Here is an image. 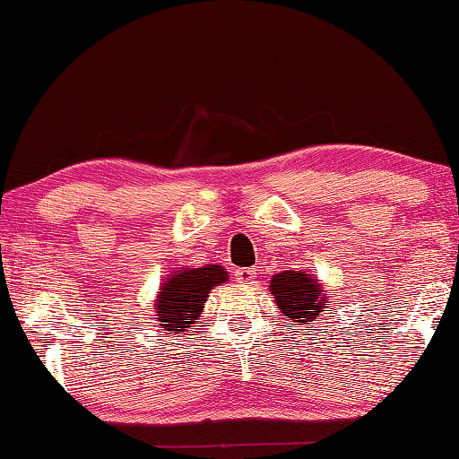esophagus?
I'll return each instance as SVG.
<instances>
[{
  "mask_svg": "<svg viewBox=\"0 0 459 459\" xmlns=\"http://www.w3.org/2000/svg\"><path fill=\"white\" fill-rule=\"evenodd\" d=\"M255 273H257L255 268H238L235 272V276L241 284H253V282H255V278H257Z\"/></svg>",
  "mask_w": 459,
  "mask_h": 459,
  "instance_id": "1",
  "label": "esophagus"
}]
</instances>
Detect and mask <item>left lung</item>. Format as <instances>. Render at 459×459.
<instances>
[{"mask_svg":"<svg viewBox=\"0 0 459 459\" xmlns=\"http://www.w3.org/2000/svg\"><path fill=\"white\" fill-rule=\"evenodd\" d=\"M270 292L280 313L292 321V325L309 324L327 309V295L317 276L303 270H284L273 273Z\"/></svg>","mask_w":459,"mask_h":459,"instance_id":"1","label":"left lung"}]
</instances>
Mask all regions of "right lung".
<instances>
[{
  "label": "right lung",
  "instance_id": "add662e5",
  "mask_svg": "<svg viewBox=\"0 0 459 459\" xmlns=\"http://www.w3.org/2000/svg\"><path fill=\"white\" fill-rule=\"evenodd\" d=\"M229 280L222 265L208 264L200 268H181L164 278L154 299L156 321L167 332L181 333L200 319L210 290Z\"/></svg>",
  "mask_w": 459,
  "mask_h": 459
}]
</instances>
